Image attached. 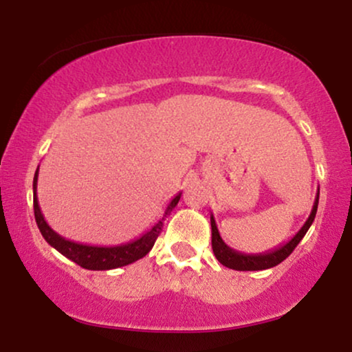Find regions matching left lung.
<instances>
[{
    "mask_svg": "<svg viewBox=\"0 0 352 352\" xmlns=\"http://www.w3.org/2000/svg\"><path fill=\"white\" fill-rule=\"evenodd\" d=\"M318 201H319V188L316 192V199H314L313 208H311L308 220H306L305 225L298 230L296 235H293V238H289L286 243L276 246V248L268 250V252L265 253H254V254L241 253V252H236V250L230 248V246L221 240L220 232H218L217 223H215V218H213V215H210V223H212V248H213V253H215L217 260L223 266H227V268L236 270V272H258V270H268V268H273V266L280 265L283 260H286V258L293 253V250L296 248L298 243L302 240V236H305L306 232L309 230L311 223L314 221V217H316Z\"/></svg>",
    "mask_w": 352,
    "mask_h": 352,
    "instance_id": "left-lung-1",
    "label": "left lung"
}]
</instances>
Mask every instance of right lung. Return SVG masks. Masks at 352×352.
<instances>
[{
    "label": "right lung",
    "mask_w": 352,
    "mask_h": 352,
    "mask_svg": "<svg viewBox=\"0 0 352 352\" xmlns=\"http://www.w3.org/2000/svg\"><path fill=\"white\" fill-rule=\"evenodd\" d=\"M38 175H39V167L36 168L34 180H33V195H34V218L36 223H38L39 232L44 236V240L50 243L52 248H56L60 254H64L66 258H69L71 261L78 263L79 266L86 270H94V272H102V270H114L120 268V266L131 265L134 261L144 258L145 254L152 250L153 243H155L157 236L160 235L164 227V221L167 215H170V212L177 207L179 204L182 192L177 193L175 197L170 200V204L165 208L162 218L157 221L151 230L140 235L139 238L127 241V243H120L114 246H96V245H84L78 243V241L66 240L64 236H60L59 233H56L47 221L44 220V215L39 208L38 201Z\"/></svg>",
    "instance_id": "add662e5"
}]
</instances>
